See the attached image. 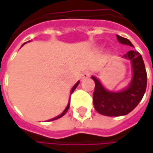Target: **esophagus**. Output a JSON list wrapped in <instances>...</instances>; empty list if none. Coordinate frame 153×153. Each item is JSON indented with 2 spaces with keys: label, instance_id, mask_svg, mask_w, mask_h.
<instances>
[{
  "label": "esophagus",
  "instance_id": "obj_1",
  "mask_svg": "<svg viewBox=\"0 0 153 153\" xmlns=\"http://www.w3.org/2000/svg\"><path fill=\"white\" fill-rule=\"evenodd\" d=\"M90 75H91L90 72L86 71V72H84V73L82 74V75H81V79H88V77H90Z\"/></svg>",
  "mask_w": 153,
  "mask_h": 153
}]
</instances>
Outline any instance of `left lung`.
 <instances>
[{"instance_id": "left-lung-1", "label": "left lung", "mask_w": 153, "mask_h": 153, "mask_svg": "<svg viewBox=\"0 0 153 153\" xmlns=\"http://www.w3.org/2000/svg\"><path fill=\"white\" fill-rule=\"evenodd\" d=\"M120 43L133 47L129 40L116 35ZM123 58L131 63L132 79L124 89L114 92L106 89L98 78L92 76L95 81L93 104L97 112L105 116H122L133 111L142 100L147 86V74L140 53L129 50Z\"/></svg>"}]
</instances>
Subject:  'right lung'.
<instances>
[{
	"instance_id": "add662e5",
	"label": "right lung",
	"mask_w": 153,
	"mask_h": 153,
	"mask_svg": "<svg viewBox=\"0 0 153 153\" xmlns=\"http://www.w3.org/2000/svg\"><path fill=\"white\" fill-rule=\"evenodd\" d=\"M25 43H26V42H25ZM25 43H24V44H23L22 46H24V45H25ZM79 81L76 82V84H75V85H74V86L73 87V88H72V90H71V95H72V93H73V92H74V91L75 90V88H77V86L79 85ZM69 106H70V100H69V103H68L67 106L65 107V109L64 110V111H63V112H62L61 114H59L58 116H56V117H55V118H53V119H51V120H48V121H51V120H57V119H59V118L63 117V116H64V115H65V114L66 113V111H68V109H69Z\"/></svg>"
}]
</instances>
